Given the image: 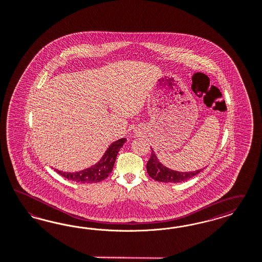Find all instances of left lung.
Segmentation results:
<instances>
[{
    "label": "left lung",
    "instance_id": "obj_1",
    "mask_svg": "<svg viewBox=\"0 0 262 262\" xmlns=\"http://www.w3.org/2000/svg\"><path fill=\"white\" fill-rule=\"evenodd\" d=\"M147 172L150 177H152L154 180L158 182H164V183H180L184 181L189 180L193 176L198 175L202 171L196 170L192 172H179L171 170L167 167H165L162 163H160L157 159V156L152 150L151 158L147 163Z\"/></svg>",
    "mask_w": 262,
    "mask_h": 262
}]
</instances>
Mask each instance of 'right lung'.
<instances>
[{"mask_svg":"<svg viewBox=\"0 0 262 262\" xmlns=\"http://www.w3.org/2000/svg\"><path fill=\"white\" fill-rule=\"evenodd\" d=\"M126 142V138L119 139L114 143L109 146L107 151L103 155L101 160L99 163L89 168H86L84 170L79 172H63L55 169L57 173L62 175L68 180L74 181L77 183H99L100 181H103L108 177L109 173H111L114 163L116 161L118 152L120 151L121 147Z\"/></svg>","mask_w":262,"mask_h":262,"instance_id":"right-lung-1","label":"right lung"}]
</instances>
